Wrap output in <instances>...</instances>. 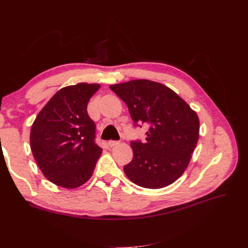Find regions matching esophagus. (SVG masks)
Returning <instances> with one entry per match:
<instances>
[{
	"mask_svg": "<svg viewBox=\"0 0 248 248\" xmlns=\"http://www.w3.org/2000/svg\"><path fill=\"white\" fill-rule=\"evenodd\" d=\"M118 144H119L118 140H108V145L109 147H115V146L118 145Z\"/></svg>",
	"mask_w": 248,
	"mask_h": 248,
	"instance_id": "esophagus-1",
	"label": "esophagus"
}]
</instances>
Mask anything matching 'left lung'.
Segmentation results:
<instances>
[{
    "label": "left lung",
    "instance_id": "left-lung-1",
    "mask_svg": "<svg viewBox=\"0 0 248 248\" xmlns=\"http://www.w3.org/2000/svg\"><path fill=\"white\" fill-rule=\"evenodd\" d=\"M109 88L126 103L134 126H149L145 142H130L133 158L124 166L126 176L150 189L174 183L188 166L198 144L197 112L172 90L156 81L134 79Z\"/></svg>",
    "mask_w": 248,
    "mask_h": 248
}]
</instances>
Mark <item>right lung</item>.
<instances>
[{"label": "right lung", "instance_id": "add662e5", "mask_svg": "<svg viewBox=\"0 0 248 248\" xmlns=\"http://www.w3.org/2000/svg\"><path fill=\"white\" fill-rule=\"evenodd\" d=\"M98 84L62 88L36 117L30 134L34 158L47 180L77 188L91 178L102 149L95 142L96 125L87 106Z\"/></svg>", "mask_w": 248, "mask_h": 248}]
</instances>
